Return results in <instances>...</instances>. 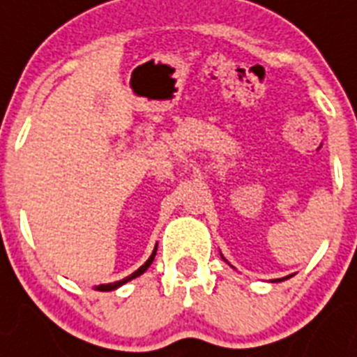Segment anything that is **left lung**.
I'll return each mask as SVG.
<instances>
[{
    "label": "left lung",
    "instance_id": "left-lung-1",
    "mask_svg": "<svg viewBox=\"0 0 357 357\" xmlns=\"http://www.w3.org/2000/svg\"><path fill=\"white\" fill-rule=\"evenodd\" d=\"M222 257H223V255H222ZM223 259H225V257H223ZM286 279H289V275L288 277H282V279H273L272 282H282V280H286Z\"/></svg>",
    "mask_w": 357,
    "mask_h": 357
}]
</instances>
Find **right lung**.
Wrapping results in <instances>:
<instances>
[{"instance_id": "right-lung-1", "label": "right lung", "mask_w": 357, "mask_h": 357, "mask_svg": "<svg viewBox=\"0 0 357 357\" xmlns=\"http://www.w3.org/2000/svg\"><path fill=\"white\" fill-rule=\"evenodd\" d=\"M155 254H157V245H155V248H153V252H151V255H150V257H148V261H146V263H144L143 266H139V268H137V270H135L134 273H130V275H128V277H125V279H121V280H116V282H109V284H100V286H94V289H98V291H112V289H118L119 286L127 284L128 280H132V279H135V277L143 275V273L146 272V270H148V266H150V264L153 263V257H155Z\"/></svg>"}]
</instances>
